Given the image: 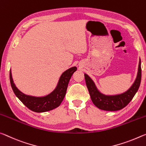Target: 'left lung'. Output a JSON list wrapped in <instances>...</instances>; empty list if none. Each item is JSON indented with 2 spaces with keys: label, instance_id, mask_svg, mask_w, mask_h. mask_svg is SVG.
<instances>
[{
  "label": "left lung",
  "instance_id": "left-lung-1",
  "mask_svg": "<svg viewBox=\"0 0 146 146\" xmlns=\"http://www.w3.org/2000/svg\"><path fill=\"white\" fill-rule=\"evenodd\" d=\"M141 76L142 70L140 59L137 78L129 89L121 94L106 95L100 92L92 79L87 74H85L86 85L93 104L98 109L107 111H118L127 106L138 91L140 85Z\"/></svg>",
  "mask_w": 146,
  "mask_h": 146
}]
</instances>
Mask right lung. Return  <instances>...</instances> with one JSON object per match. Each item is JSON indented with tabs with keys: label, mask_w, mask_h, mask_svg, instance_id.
<instances>
[{
	"label": "right lung",
	"mask_w": 146,
	"mask_h": 146,
	"mask_svg": "<svg viewBox=\"0 0 146 146\" xmlns=\"http://www.w3.org/2000/svg\"><path fill=\"white\" fill-rule=\"evenodd\" d=\"M76 70L77 67L73 66L64 71L59 78L55 89L44 96H33L24 94L19 90L13 82L11 70L9 72V80L13 92L26 107L36 113H43L51 111L60 106L66 94L69 81Z\"/></svg>",
	"instance_id": "1"
}]
</instances>
